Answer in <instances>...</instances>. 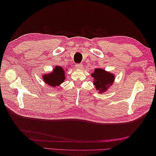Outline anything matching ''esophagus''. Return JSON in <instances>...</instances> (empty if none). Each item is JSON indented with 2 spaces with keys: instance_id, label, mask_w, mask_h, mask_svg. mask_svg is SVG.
<instances>
[{
  "instance_id": "esophagus-1",
  "label": "esophagus",
  "mask_w": 156,
  "mask_h": 156,
  "mask_svg": "<svg viewBox=\"0 0 156 156\" xmlns=\"http://www.w3.org/2000/svg\"><path fill=\"white\" fill-rule=\"evenodd\" d=\"M75 66H76L77 69H81L83 68V64H77L76 65H75Z\"/></svg>"
}]
</instances>
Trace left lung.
Here are the masks:
<instances>
[{
	"label": "left lung",
	"mask_w": 156,
	"mask_h": 156,
	"mask_svg": "<svg viewBox=\"0 0 156 156\" xmlns=\"http://www.w3.org/2000/svg\"><path fill=\"white\" fill-rule=\"evenodd\" d=\"M94 78V84L99 93L105 92L114 83L115 76L114 74L107 72L101 68H96L92 73Z\"/></svg>",
	"instance_id": "1"
}]
</instances>
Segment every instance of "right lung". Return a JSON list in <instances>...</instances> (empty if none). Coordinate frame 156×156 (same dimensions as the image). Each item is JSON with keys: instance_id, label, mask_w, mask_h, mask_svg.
<instances>
[{"instance_id": "add662e5", "label": "right lung", "mask_w": 156, "mask_h": 156, "mask_svg": "<svg viewBox=\"0 0 156 156\" xmlns=\"http://www.w3.org/2000/svg\"><path fill=\"white\" fill-rule=\"evenodd\" d=\"M44 82L51 87L60 85L65 81V70L60 66H56L52 72L42 76Z\"/></svg>"}]
</instances>
